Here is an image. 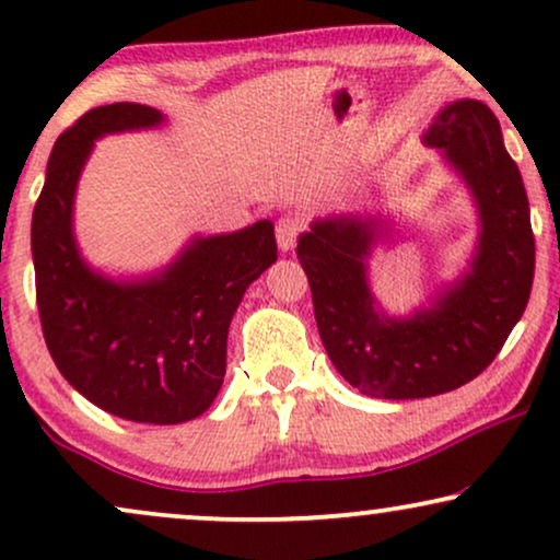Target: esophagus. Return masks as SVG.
Listing matches in <instances>:
<instances>
[{
    "label": "esophagus",
    "instance_id": "obj_1",
    "mask_svg": "<svg viewBox=\"0 0 560 560\" xmlns=\"http://www.w3.org/2000/svg\"><path fill=\"white\" fill-rule=\"evenodd\" d=\"M275 236H278V247L280 252H290L295 247V236H298V221L290 217H282L278 224H275Z\"/></svg>",
    "mask_w": 560,
    "mask_h": 560
}]
</instances>
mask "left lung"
Here are the masks:
<instances>
[{
    "label": "left lung",
    "mask_w": 560,
    "mask_h": 560,
    "mask_svg": "<svg viewBox=\"0 0 560 560\" xmlns=\"http://www.w3.org/2000/svg\"><path fill=\"white\" fill-rule=\"evenodd\" d=\"M423 144L441 152L477 211L466 267L423 305L393 316L372 290V252L393 242L397 226L389 213H328L298 236L328 359L351 387L382 400H418L471 382L500 354L533 288L530 206L492 109L477 98L446 104Z\"/></svg>",
    "instance_id": "obj_1"
}]
</instances>
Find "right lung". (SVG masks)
I'll return each instance as SVG.
<instances>
[{
	"label": "right lung",
	"instance_id": "add662e5",
	"mask_svg": "<svg viewBox=\"0 0 560 560\" xmlns=\"http://www.w3.org/2000/svg\"><path fill=\"white\" fill-rule=\"evenodd\" d=\"M135 102L96 106L52 144L33 211L37 311L68 385L112 416L175 425L211 408L226 374V336L244 293L278 259L270 219L190 236L144 275H106L75 240V190L96 140L165 125Z\"/></svg>",
	"mask_w": 560,
	"mask_h": 560
}]
</instances>
